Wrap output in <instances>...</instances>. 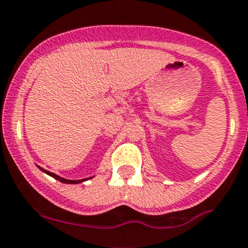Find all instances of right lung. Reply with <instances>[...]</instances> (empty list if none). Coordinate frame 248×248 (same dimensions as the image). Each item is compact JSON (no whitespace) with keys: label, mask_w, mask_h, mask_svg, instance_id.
I'll return each mask as SVG.
<instances>
[{"label":"right lung","mask_w":248,"mask_h":248,"mask_svg":"<svg viewBox=\"0 0 248 248\" xmlns=\"http://www.w3.org/2000/svg\"><path fill=\"white\" fill-rule=\"evenodd\" d=\"M38 167L39 169H41L42 171L43 172H46V174H47L49 175V176H51V177H54V179H56L57 181H60V182H63V184H73V185H77V184H81V182H84V181H87V180H90V179H92V177L93 176H91V177H85V179H81V180H68V179H64V177H61V176H59V175H56V174H54V172H51V171H49V170H46V169H43V168H41V167L39 166H37Z\"/></svg>","instance_id":"1"}]
</instances>
